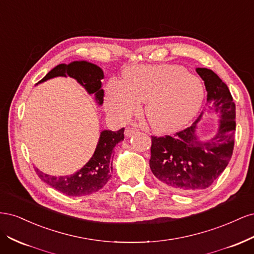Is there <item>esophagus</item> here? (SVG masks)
I'll use <instances>...</instances> for the list:
<instances>
[{
	"instance_id": "esophagus-1",
	"label": "esophagus",
	"mask_w": 254,
	"mask_h": 254,
	"mask_svg": "<svg viewBox=\"0 0 254 254\" xmlns=\"http://www.w3.org/2000/svg\"><path fill=\"white\" fill-rule=\"evenodd\" d=\"M137 131V129L135 128H132V127H127L126 130H125V135L127 137H130L131 135H133L135 132Z\"/></svg>"
}]
</instances>
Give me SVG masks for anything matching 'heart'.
Instances as JSON below:
<instances>
[{"mask_svg":"<svg viewBox=\"0 0 254 254\" xmlns=\"http://www.w3.org/2000/svg\"><path fill=\"white\" fill-rule=\"evenodd\" d=\"M204 96L203 83L175 64L129 66L121 81L106 90V109L113 118L127 121L145 102L144 117L157 132L176 131L194 119Z\"/></svg>","mask_w":254,"mask_h":254,"instance_id":"1","label":"heart"}]
</instances>
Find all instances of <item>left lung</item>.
<instances>
[{"label":"left lung","mask_w":254,"mask_h":254,"mask_svg":"<svg viewBox=\"0 0 254 254\" xmlns=\"http://www.w3.org/2000/svg\"><path fill=\"white\" fill-rule=\"evenodd\" d=\"M204 81L206 107L190 127L175 135L152 136L149 166L163 187L190 193L212 186L225 171L234 147L235 104L227 84L210 68L197 67ZM220 119L210 139L198 135V122L205 112Z\"/></svg>","instance_id":"left-lung-1"}]
</instances>
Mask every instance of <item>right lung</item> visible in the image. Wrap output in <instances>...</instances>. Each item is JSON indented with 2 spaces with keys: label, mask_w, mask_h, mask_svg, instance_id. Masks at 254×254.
<instances>
[{
  "label": "right lung",
  "mask_w": 254,
  "mask_h": 254,
  "mask_svg": "<svg viewBox=\"0 0 254 254\" xmlns=\"http://www.w3.org/2000/svg\"><path fill=\"white\" fill-rule=\"evenodd\" d=\"M66 75L77 81L88 92V94L93 95L98 106L103 105L104 90L102 89V79L104 78V72L98 65L86 60L59 64L37 84L55 77H66ZM124 130L125 128H121L118 131L103 130L99 134L93 156L82 168L70 176H50L38 168H36V173L42 181L67 196L76 197L95 193L104 188L111 178L113 148L124 140Z\"/></svg>",
  "instance_id": "1"
}]
</instances>
